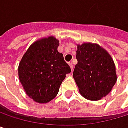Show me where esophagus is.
I'll use <instances>...</instances> for the list:
<instances>
[{"mask_svg": "<svg viewBox=\"0 0 128 128\" xmlns=\"http://www.w3.org/2000/svg\"><path fill=\"white\" fill-rule=\"evenodd\" d=\"M69 65H70L71 70H73V64H72V62H69Z\"/></svg>", "mask_w": 128, "mask_h": 128, "instance_id": "esophagus-1", "label": "esophagus"}]
</instances>
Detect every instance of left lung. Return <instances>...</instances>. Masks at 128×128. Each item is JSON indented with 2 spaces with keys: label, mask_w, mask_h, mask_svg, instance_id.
Here are the masks:
<instances>
[{
  "label": "left lung",
  "mask_w": 128,
  "mask_h": 128,
  "mask_svg": "<svg viewBox=\"0 0 128 128\" xmlns=\"http://www.w3.org/2000/svg\"><path fill=\"white\" fill-rule=\"evenodd\" d=\"M73 78L81 95L90 101L106 96L117 81L116 66L111 56L98 44H77Z\"/></svg>",
  "instance_id": "1"
}]
</instances>
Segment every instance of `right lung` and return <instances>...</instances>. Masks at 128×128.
<instances>
[{
	"instance_id": "right-lung-1",
	"label": "right lung",
	"mask_w": 128,
	"mask_h": 128,
	"mask_svg": "<svg viewBox=\"0 0 128 128\" xmlns=\"http://www.w3.org/2000/svg\"><path fill=\"white\" fill-rule=\"evenodd\" d=\"M59 40L54 36L33 42L18 66V77L26 95L38 103H47L58 94L59 88L71 72L58 51Z\"/></svg>"
}]
</instances>
